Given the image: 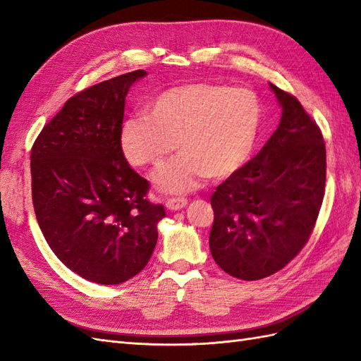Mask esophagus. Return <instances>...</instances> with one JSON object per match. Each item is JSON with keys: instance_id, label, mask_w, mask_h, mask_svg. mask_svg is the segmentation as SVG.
I'll list each match as a JSON object with an SVG mask.
<instances>
[{"instance_id": "1", "label": "esophagus", "mask_w": 361, "mask_h": 361, "mask_svg": "<svg viewBox=\"0 0 361 361\" xmlns=\"http://www.w3.org/2000/svg\"><path fill=\"white\" fill-rule=\"evenodd\" d=\"M187 203H188V200L185 197H173V199H167L166 206L170 211H179V209H182V207L187 206Z\"/></svg>"}]
</instances>
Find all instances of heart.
Listing matches in <instances>:
<instances>
[{"mask_svg": "<svg viewBox=\"0 0 361 361\" xmlns=\"http://www.w3.org/2000/svg\"><path fill=\"white\" fill-rule=\"evenodd\" d=\"M262 108L245 87L195 82L161 93L146 117L129 118L120 145L135 167L159 169L178 146L180 157L158 174L164 192H185L202 178L231 176L251 154Z\"/></svg>", "mask_w": 361, "mask_h": 361, "instance_id": "1", "label": "heart"}]
</instances>
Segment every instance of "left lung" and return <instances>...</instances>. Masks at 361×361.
I'll return each mask as SVG.
<instances>
[{
    "mask_svg": "<svg viewBox=\"0 0 361 361\" xmlns=\"http://www.w3.org/2000/svg\"><path fill=\"white\" fill-rule=\"evenodd\" d=\"M269 87L281 106L279 128L211 197V255L227 274L248 281L274 274L300 253L325 191L321 129L297 97Z\"/></svg>",
    "mask_w": 361,
    "mask_h": 361,
    "instance_id": "8db88e82",
    "label": "left lung"
}]
</instances>
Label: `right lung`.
Returning a JSON list of instances; mask_svg holds the SVG:
<instances>
[{
	"mask_svg": "<svg viewBox=\"0 0 361 361\" xmlns=\"http://www.w3.org/2000/svg\"><path fill=\"white\" fill-rule=\"evenodd\" d=\"M134 71L72 96L31 149V192L40 231L56 256L82 279L118 285L154 253L162 204L128 164L120 133Z\"/></svg>",
	"mask_w": 361,
	"mask_h": 361,
	"instance_id": "1",
	"label": "right lung"
}]
</instances>
